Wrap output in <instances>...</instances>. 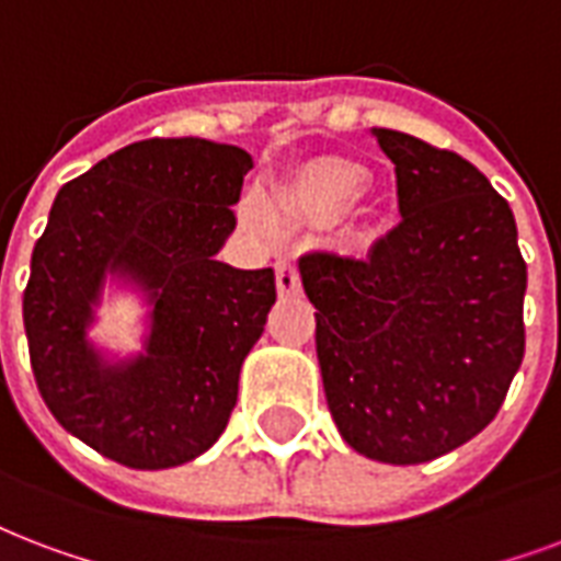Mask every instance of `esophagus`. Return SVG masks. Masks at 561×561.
<instances>
[{"mask_svg":"<svg viewBox=\"0 0 561 561\" xmlns=\"http://www.w3.org/2000/svg\"><path fill=\"white\" fill-rule=\"evenodd\" d=\"M276 288H279L282 297H288V294H297L299 290L297 264L288 262V259L276 262Z\"/></svg>","mask_w":561,"mask_h":561,"instance_id":"esophagus-1","label":"esophagus"}]
</instances>
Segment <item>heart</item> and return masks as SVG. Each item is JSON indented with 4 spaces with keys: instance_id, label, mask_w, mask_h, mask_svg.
<instances>
[{
    "instance_id": "1",
    "label": "heart",
    "mask_w": 561,
    "mask_h": 561,
    "mask_svg": "<svg viewBox=\"0 0 561 561\" xmlns=\"http://www.w3.org/2000/svg\"><path fill=\"white\" fill-rule=\"evenodd\" d=\"M365 185L367 179L358 167L344 164V161H323V164L311 167L297 191H290L288 205H306V208H318L323 214H337L365 194ZM238 211H241V224L252 234L273 238L279 232V217L262 191H247Z\"/></svg>"
}]
</instances>
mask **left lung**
Here are the masks:
<instances>
[{
  "label": "left lung",
  "instance_id": "obj_1",
  "mask_svg": "<svg viewBox=\"0 0 561 561\" xmlns=\"http://www.w3.org/2000/svg\"><path fill=\"white\" fill-rule=\"evenodd\" d=\"M400 224L367 255L309 252L320 376L344 442L421 465L480 435L524 362L527 262L512 208L477 167L394 128Z\"/></svg>",
  "mask_w": 561,
  "mask_h": 561
}]
</instances>
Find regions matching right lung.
Here are the masks:
<instances>
[{
  "mask_svg": "<svg viewBox=\"0 0 561 561\" xmlns=\"http://www.w3.org/2000/svg\"><path fill=\"white\" fill-rule=\"evenodd\" d=\"M250 152L149 138L58 191L23 294L32 370L55 421L126 468H176L224 435L238 376L276 302L271 267L217 262ZM108 275L148 294V350L108 363L87 341Z\"/></svg>",
  "mask_w": 561,
  "mask_h": 561,
  "instance_id": "add662e5",
  "label": "right lung"
}]
</instances>
